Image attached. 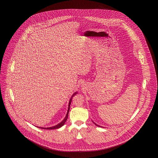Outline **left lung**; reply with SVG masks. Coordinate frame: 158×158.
<instances>
[{"label": "left lung", "mask_w": 158, "mask_h": 158, "mask_svg": "<svg viewBox=\"0 0 158 158\" xmlns=\"http://www.w3.org/2000/svg\"><path fill=\"white\" fill-rule=\"evenodd\" d=\"M94 124H95L96 126H98V125H97V124H95V123H94ZM99 127H100V126H99Z\"/></svg>", "instance_id": "left-lung-1"}]
</instances>
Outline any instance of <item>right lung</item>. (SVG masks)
<instances>
[{"label": "right lung", "instance_id": "add662e5", "mask_svg": "<svg viewBox=\"0 0 158 158\" xmlns=\"http://www.w3.org/2000/svg\"><path fill=\"white\" fill-rule=\"evenodd\" d=\"M77 94V92H75V93H74V94L72 95V98L71 99H70V101H69V107H68V113H67V114H66V116L65 117V118H64V119L60 123H59V124H57V125H56V126H53V127H48V128H44V127H40V128H43V129H47V130H53V129H57V128H59L61 127H62L64 124V123H65V122L67 120V119H68V114H69V110H70V104H71V102H72V98H73V97L76 95Z\"/></svg>", "mask_w": 158, "mask_h": 158}]
</instances>
